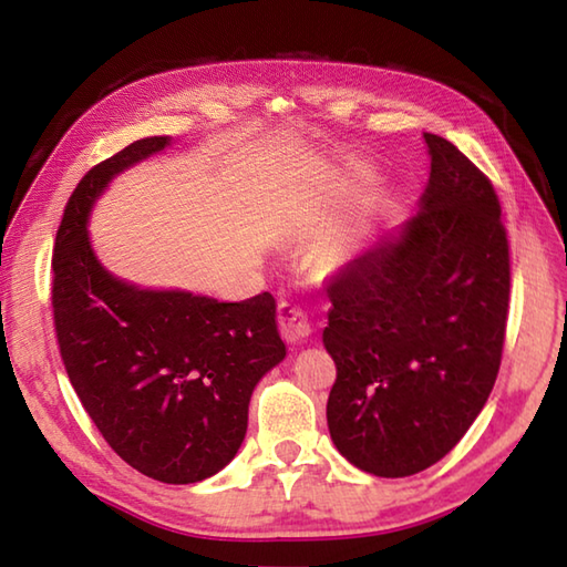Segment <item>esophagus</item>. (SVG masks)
I'll use <instances>...</instances> for the list:
<instances>
[{
  "label": "esophagus",
  "mask_w": 567,
  "mask_h": 567,
  "mask_svg": "<svg viewBox=\"0 0 567 567\" xmlns=\"http://www.w3.org/2000/svg\"><path fill=\"white\" fill-rule=\"evenodd\" d=\"M277 322H280V332L282 338L290 342V344H300L307 338H310V320H307V315L300 310V307L282 300L277 305Z\"/></svg>",
  "instance_id": "1"
}]
</instances>
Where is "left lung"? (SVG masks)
Returning <instances> with one entry per match:
<instances>
[{
    "label": "left lung",
    "instance_id": "left-lung-1",
    "mask_svg": "<svg viewBox=\"0 0 567 567\" xmlns=\"http://www.w3.org/2000/svg\"><path fill=\"white\" fill-rule=\"evenodd\" d=\"M430 177L415 215L330 285L324 350L334 447L378 477L435 465L485 408L501 370L511 255L501 203L453 142L422 134Z\"/></svg>",
    "mask_w": 567,
    "mask_h": 567
}]
</instances>
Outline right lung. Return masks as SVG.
Masks as SVG:
<instances>
[{"mask_svg":"<svg viewBox=\"0 0 567 567\" xmlns=\"http://www.w3.org/2000/svg\"><path fill=\"white\" fill-rule=\"evenodd\" d=\"M172 147L145 137L82 177L56 229L54 330L84 410L124 463L169 485L199 483L237 455L249 398L287 354L270 292L219 302L112 275L90 217L114 177Z\"/></svg>","mask_w":567,"mask_h":567,"instance_id":"add662e5","label":"right lung"}]
</instances>
